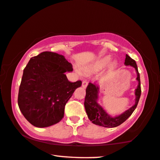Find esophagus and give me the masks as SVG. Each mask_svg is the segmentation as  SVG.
Instances as JSON below:
<instances>
[{"label":"esophagus","instance_id":"1","mask_svg":"<svg viewBox=\"0 0 160 160\" xmlns=\"http://www.w3.org/2000/svg\"><path fill=\"white\" fill-rule=\"evenodd\" d=\"M88 84V81L86 80H83L82 82V88H87Z\"/></svg>","mask_w":160,"mask_h":160}]
</instances>
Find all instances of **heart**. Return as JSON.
<instances>
[{
	"instance_id": "b5f03b06",
	"label": "heart",
	"mask_w": 160,
	"mask_h": 160,
	"mask_svg": "<svg viewBox=\"0 0 160 160\" xmlns=\"http://www.w3.org/2000/svg\"><path fill=\"white\" fill-rule=\"evenodd\" d=\"M111 61V58L110 56H106L102 58V59L98 60L97 62H95L93 65L88 68H84V70L85 72H92L94 70H98L102 69V68H105L110 62ZM115 65V63H113L112 65Z\"/></svg>"
}]
</instances>
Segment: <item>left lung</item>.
I'll use <instances>...</instances> for the list:
<instances>
[{
    "mask_svg": "<svg viewBox=\"0 0 160 160\" xmlns=\"http://www.w3.org/2000/svg\"><path fill=\"white\" fill-rule=\"evenodd\" d=\"M125 65H130V66L135 68L137 74H138L137 80L138 81V88L135 90V104L122 115L115 117V118H112L97 102L99 88L96 85L89 82L87 88H86V95L84 105L88 118L90 119V121H92L93 124L105 127V128H115V127L120 125L126 120H128L129 117L132 114L134 110L138 106L139 98L141 95V85L140 78H139V73L138 72L137 63L135 60L132 59L128 55H126Z\"/></svg>",
    "mask_w": 160,
    "mask_h": 160,
    "instance_id": "1",
    "label": "left lung"
}]
</instances>
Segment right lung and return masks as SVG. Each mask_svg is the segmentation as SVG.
<instances>
[{
  "label": "right lung",
  "instance_id": "obj_1",
  "mask_svg": "<svg viewBox=\"0 0 160 160\" xmlns=\"http://www.w3.org/2000/svg\"><path fill=\"white\" fill-rule=\"evenodd\" d=\"M72 65L62 55L42 52L30 58L23 70L18 104L25 118L37 128L55 125L64 117L65 106L82 81H68Z\"/></svg>",
  "mask_w": 160,
  "mask_h": 160
}]
</instances>
